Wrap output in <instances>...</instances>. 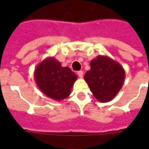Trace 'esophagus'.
Returning a JSON list of instances; mask_svg holds the SVG:
<instances>
[{
	"instance_id": "obj_1",
	"label": "esophagus",
	"mask_w": 149,
	"mask_h": 149,
	"mask_svg": "<svg viewBox=\"0 0 149 149\" xmlns=\"http://www.w3.org/2000/svg\"><path fill=\"white\" fill-rule=\"evenodd\" d=\"M83 74H84L83 71H78L77 72V75L79 77H83Z\"/></svg>"
}]
</instances>
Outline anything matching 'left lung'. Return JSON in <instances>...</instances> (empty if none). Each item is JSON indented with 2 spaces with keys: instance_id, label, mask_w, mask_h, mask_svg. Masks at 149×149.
I'll return each instance as SVG.
<instances>
[{
  "instance_id": "1",
  "label": "left lung",
  "mask_w": 149,
  "mask_h": 149,
  "mask_svg": "<svg viewBox=\"0 0 149 149\" xmlns=\"http://www.w3.org/2000/svg\"><path fill=\"white\" fill-rule=\"evenodd\" d=\"M90 68L84 79L95 98L102 103L112 100L124 84V68L108 56H99L92 60Z\"/></svg>"
}]
</instances>
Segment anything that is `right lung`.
<instances>
[{
  "instance_id": "obj_1",
  "label": "right lung",
  "mask_w": 149,
  "mask_h": 149,
  "mask_svg": "<svg viewBox=\"0 0 149 149\" xmlns=\"http://www.w3.org/2000/svg\"><path fill=\"white\" fill-rule=\"evenodd\" d=\"M34 78L37 87L45 96L62 100L70 95L77 76L68 67L61 66L54 57H48L36 67Z\"/></svg>"
}]
</instances>
